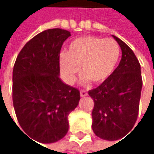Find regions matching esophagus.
Listing matches in <instances>:
<instances>
[{
	"label": "esophagus",
	"mask_w": 154,
	"mask_h": 154,
	"mask_svg": "<svg viewBox=\"0 0 154 154\" xmlns=\"http://www.w3.org/2000/svg\"><path fill=\"white\" fill-rule=\"evenodd\" d=\"M88 94H87V92L86 91H85V90H81L80 91V96L81 97H85V96H86Z\"/></svg>",
	"instance_id": "esophagus-1"
}]
</instances>
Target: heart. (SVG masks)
I'll return each mask as SVG.
<instances>
[{"mask_svg": "<svg viewBox=\"0 0 154 154\" xmlns=\"http://www.w3.org/2000/svg\"><path fill=\"white\" fill-rule=\"evenodd\" d=\"M120 58L119 44L111 38L85 36L74 40L68 52L60 56V68L64 81L71 85L79 72L84 85L92 81L100 85L113 74Z\"/></svg>", "mask_w": 154, "mask_h": 154, "instance_id": "b5f03b06", "label": "heart"}]
</instances>
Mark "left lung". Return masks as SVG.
<instances>
[{"label":"left lung","instance_id":"1","mask_svg":"<svg viewBox=\"0 0 154 154\" xmlns=\"http://www.w3.org/2000/svg\"><path fill=\"white\" fill-rule=\"evenodd\" d=\"M113 37L121 48L120 62L108 80L88 92L94 103L93 130L98 137L109 141L124 137L133 128L143 85L141 67L135 53L122 40Z\"/></svg>","mask_w":154,"mask_h":154}]
</instances>
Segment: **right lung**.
<instances>
[{
	"mask_svg": "<svg viewBox=\"0 0 154 154\" xmlns=\"http://www.w3.org/2000/svg\"><path fill=\"white\" fill-rule=\"evenodd\" d=\"M70 35L64 29H47L28 41L17 57L13 106L20 127L33 141L51 143L63 138L68 116L78 105L79 91L59 77L60 49Z\"/></svg>",
	"mask_w": 154,
	"mask_h": 154,
	"instance_id": "obj_1",
	"label": "right lung"
}]
</instances>
